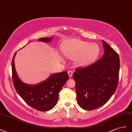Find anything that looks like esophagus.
Segmentation results:
<instances>
[{
  "mask_svg": "<svg viewBox=\"0 0 132 132\" xmlns=\"http://www.w3.org/2000/svg\"><path fill=\"white\" fill-rule=\"evenodd\" d=\"M68 74H69V76L70 77H71L72 76V74H73V72L72 71H68Z\"/></svg>",
  "mask_w": 132,
  "mask_h": 132,
  "instance_id": "obj_1",
  "label": "esophagus"
}]
</instances>
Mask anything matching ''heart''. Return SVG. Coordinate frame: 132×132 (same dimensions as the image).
I'll return each mask as SVG.
<instances>
[{
	"instance_id": "1",
	"label": "heart",
	"mask_w": 132,
	"mask_h": 132,
	"mask_svg": "<svg viewBox=\"0 0 132 132\" xmlns=\"http://www.w3.org/2000/svg\"><path fill=\"white\" fill-rule=\"evenodd\" d=\"M63 51L67 57L76 58L79 65L85 66L95 62L100 54L99 46L78 39H72L66 43Z\"/></svg>"
}]
</instances>
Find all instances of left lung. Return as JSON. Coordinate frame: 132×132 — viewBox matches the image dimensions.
I'll return each mask as SVG.
<instances>
[{"label":"left lung","instance_id":"1","mask_svg":"<svg viewBox=\"0 0 132 132\" xmlns=\"http://www.w3.org/2000/svg\"><path fill=\"white\" fill-rule=\"evenodd\" d=\"M104 54L91 65L75 70L72 77L76 83L77 102L85 110H93L106 104L117 88L119 57L103 40Z\"/></svg>","mask_w":132,"mask_h":132}]
</instances>
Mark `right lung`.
I'll return each instance as SVG.
<instances>
[{
	"label": "right lung",
	"instance_id": "1",
	"mask_svg": "<svg viewBox=\"0 0 132 132\" xmlns=\"http://www.w3.org/2000/svg\"><path fill=\"white\" fill-rule=\"evenodd\" d=\"M52 38L39 39L40 41L49 42ZM15 53L12 62V79L16 92L25 102L33 108L40 111H47L53 108L58 101L59 93L69 80L67 71L51 75L47 80L36 85H29L18 77L14 66Z\"/></svg>",
	"mask_w": 132,
	"mask_h": 132
}]
</instances>
